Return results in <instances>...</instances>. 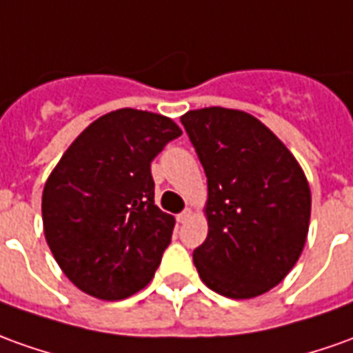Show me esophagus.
<instances>
[{
    "mask_svg": "<svg viewBox=\"0 0 353 353\" xmlns=\"http://www.w3.org/2000/svg\"><path fill=\"white\" fill-rule=\"evenodd\" d=\"M190 215H192L190 209H184L182 213H179V215H176V221H179V223H186V221L190 219Z\"/></svg>",
    "mask_w": 353,
    "mask_h": 353,
    "instance_id": "obj_1",
    "label": "esophagus"
}]
</instances>
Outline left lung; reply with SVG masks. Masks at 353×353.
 I'll list each match as a JSON object with an SVG mask.
<instances>
[{
    "label": "left lung",
    "mask_w": 353,
    "mask_h": 353,
    "mask_svg": "<svg viewBox=\"0 0 353 353\" xmlns=\"http://www.w3.org/2000/svg\"><path fill=\"white\" fill-rule=\"evenodd\" d=\"M208 176V238L194 265L213 292L248 300L283 281L302 255L311 192L300 163L238 109L203 107L181 117Z\"/></svg>",
    "instance_id": "8db88e82"
}]
</instances>
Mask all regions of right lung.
<instances>
[{"instance_id":"right-lung-1","label":"right lung","mask_w":353,"mask_h":353,"mask_svg":"<svg viewBox=\"0 0 353 353\" xmlns=\"http://www.w3.org/2000/svg\"><path fill=\"white\" fill-rule=\"evenodd\" d=\"M182 130L169 117L117 109L63 153L43 186L46 242L82 292L125 300L153 279L174 217L153 201L152 161Z\"/></svg>"}]
</instances>
